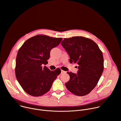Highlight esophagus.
Here are the masks:
<instances>
[{"label": "esophagus", "mask_w": 121, "mask_h": 121, "mask_svg": "<svg viewBox=\"0 0 121 121\" xmlns=\"http://www.w3.org/2000/svg\"><path fill=\"white\" fill-rule=\"evenodd\" d=\"M65 73H66L65 71H64L63 70H61V74H65Z\"/></svg>", "instance_id": "obj_1"}]
</instances>
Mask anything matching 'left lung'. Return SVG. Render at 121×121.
<instances>
[{
    "label": "left lung",
    "mask_w": 121,
    "mask_h": 121,
    "mask_svg": "<svg viewBox=\"0 0 121 121\" xmlns=\"http://www.w3.org/2000/svg\"><path fill=\"white\" fill-rule=\"evenodd\" d=\"M61 45L70 56V63H77V74L67 72L70 79L65 84L74 94L83 96L96 87L103 71V55L98 45L92 40L81 36L65 38Z\"/></svg>",
    "instance_id": "8db88e82"
}]
</instances>
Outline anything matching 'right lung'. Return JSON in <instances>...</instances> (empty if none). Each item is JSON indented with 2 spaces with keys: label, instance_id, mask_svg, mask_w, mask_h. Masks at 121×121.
I'll return each mask as SVG.
<instances>
[{
  "label": "right lung",
  "instance_id": "right-lung-1",
  "mask_svg": "<svg viewBox=\"0 0 121 121\" xmlns=\"http://www.w3.org/2000/svg\"><path fill=\"white\" fill-rule=\"evenodd\" d=\"M61 38L38 35L28 39L18 51L15 74L24 91L35 97L42 96L51 89L61 70L51 71L43 65L48 63L51 49L57 46Z\"/></svg>",
  "mask_w": 121,
  "mask_h": 121
}]
</instances>
